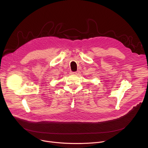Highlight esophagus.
<instances>
[{
	"mask_svg": "<svg viewBox=\"0 0 148 148\" xmlns=\"http://www.w3.org/2000/svg\"><path fill=\"white\" fill-rule=\"evenodd\" d=\"M70 74H71V75H74V74H76V72H73V71H70Z\"/></svg>",
	"mask_w": 148,
	"mask_h": 148,
	"instance_id": "34e87169",
	"label": "esophagus"
}]
</instances>
